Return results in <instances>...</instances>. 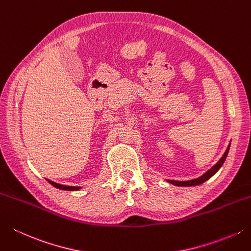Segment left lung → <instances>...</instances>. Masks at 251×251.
<instances>
[{"label": "left lung", "instance_id": "1", "mask_svg": "<svg viewBox=\"0 0 251 251\" xmlns=\"http://www.w3.org/2000/svg\"><path fill=\"white\" fill-rule=\"evenodd\" d=\"M229 146H230V144L228 145L226 151L224 152L223 156L219 160L218 163L215 164V165H213L212 168H211L208 172H205V173H204L202 176H200V177L196 178V179H191V180H185V181H178V180H168V181H169V183H171V184L175 185V186H196V185H200V184L204 183L205 180H208L209 178L212 177V176H213L215 173H217V172L221 169V166L223 165L224 161H225V159H226V156H227V154H228Z\"/></svg>", "mask_w": 251, "mask_h": 251}]
</instances>
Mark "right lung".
Wrapping results in <instances>:
<instances>
[{"label": "right lung", "mask_w": 251, "mask_h": 251, "mask_svg": "<svg viewBox=\"0 0 251 251\" xmlns=\"http://www.w3.org/2000/svg\"><path fill=\"white\" fill-rule=\"evenodd\" d=\"M49 183H50L52 186H54L55 188H58V189H62V190H78L80 189V187H75V186H64V185H61V184H56L54 183V181L52 180H49Z\"/></svg>", "instance_id": "right-lung-1"}]
</instances>
